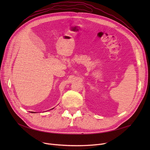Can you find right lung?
Masks as SVG:
<instances>
[{
  "label": "right lung",
  "mask_w": 150,
  "mask_h": 150,
  "mask_svg": "<svg viewBox=\"0 0 150 150\" xmlns=\"http://www.w3.org/2000/svg\"><path fill=\"white\" fill-rule=\"evenodd\" d=\"M31 112V113H35V112Z\"/></svg>",
  "instance_id": "right-lung-1"
}]
</instances>
